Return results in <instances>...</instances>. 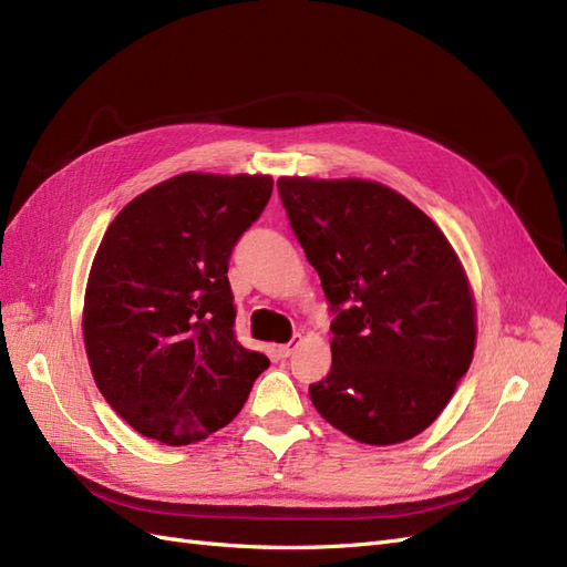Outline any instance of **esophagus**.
Returning <instances> with one entry per match:
<instances>
[{
	"label": "esophagus",
	"instance_id": "esophagus-1",
	"mask_svg": "<svg viewBox=\"0 0 567 567\" xmlns=\"http://www.w3.org/2000/svg\"><path fill=\"white\" fill-rule=\"evenodd\" d=\"M300 346V336H293V340H290V342H286V346H279V357L281 359H288L290 354H293L296 352V348Z\"/></svg>",
	"mask_w": 567,
	"mask_h": 567
}]
</instances>
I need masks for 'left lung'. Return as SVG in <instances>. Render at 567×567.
<instances>
[{"label": "left lung", "mask_w": 567, "mask_h": 567, "mask_svg": "<svg viewBox=\"0 0 567 567\" xmlns=\"http://www.w3.org/2000/svg\"><path fill=\"white\" fill-rule=\"evenodd\" d=\"M279 196L333 312V367L310 400L367 444L423 433L475 350V307L454 248L402 194L364 179L281 177Z\"/></svg>", "instance_id": "1"}]
</instances>
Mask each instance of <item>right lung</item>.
Listing matches in <instances>:
<instances>
[{
  "label": "right lung",
  "instance_id": "1",
  "mask_svg": "<svg viewBox=\"0 0 567 567\" xmlns=\"http://www.w3.org/2000/svg\"><path fill=\"white\" fill-rule=\"evenodd\" d=\"M265 175L184 173L104 234L82 333L96 388L136 433L188 444L225 427L269 359L236 340L229 257L271 196Z\"/></svg>",
  "mask_w": 567,
  "mask_h": 567
}]
</instances>
